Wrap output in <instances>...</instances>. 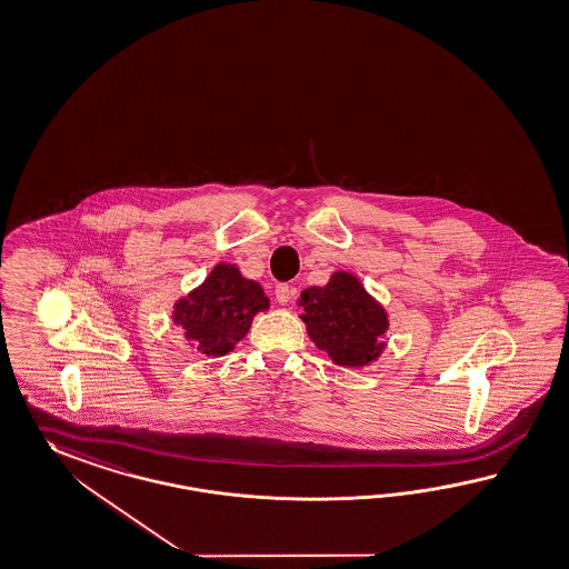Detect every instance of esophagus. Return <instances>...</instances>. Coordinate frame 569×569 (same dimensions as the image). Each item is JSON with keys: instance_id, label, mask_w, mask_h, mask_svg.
<instances>
[{"instance_id": "esophagus-1", "label": "esophagus", "mask_w": 569, "mask_h": 569, "mask_svg": "<svg viewBox=\"0 0 569 569\" xmlns=\"http://www.w3.org/2000/svg\"><path fill=\"white\" fill-rule=\"evenodd\" d=\"M293 293H296V290L288 286V283H278L276 286V298H278L279 305H288L291 298H293Z\"/></svg>"}]
</instances>
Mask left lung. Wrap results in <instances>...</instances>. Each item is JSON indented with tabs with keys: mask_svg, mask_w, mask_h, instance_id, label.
Here are the masks:
<instances>
[{
	"mask_svg": "<svg viewBox=\"0 0 569 569\" xmlns=\"http://www.w3.org/2000/svg\"><path fill=\"white\" fill-rule=\"evenodd\" d=\"M300 306L310 339L335 363L356 368L380 356L387 312L353 276L339 271L325 288H308L300 293Z\"/></svg>",
	"mask_w": 569,
	"mask_h": 569,
	"instance_id": "left-lung-1",
	"label": "left lung"
}]
</instances>
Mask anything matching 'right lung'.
Instances as JSON below:
<instances>
[{"instance_id":"obj_1","label":"right lung","mask_w":569,"mask_h":569,"mask_svg":"<svg viewBox=\"0 0 569 569\" xmlns=\"http://www.w3.org/2000/svg\"><path fill=\"white\" fill-rule=\"evenodd\" d=\"M269 308L259 283L244 279L234 264L220 263L209 278L174 305V322L206 356H226L249 333L252 317Z\"/></svg>"}]
</instances>
